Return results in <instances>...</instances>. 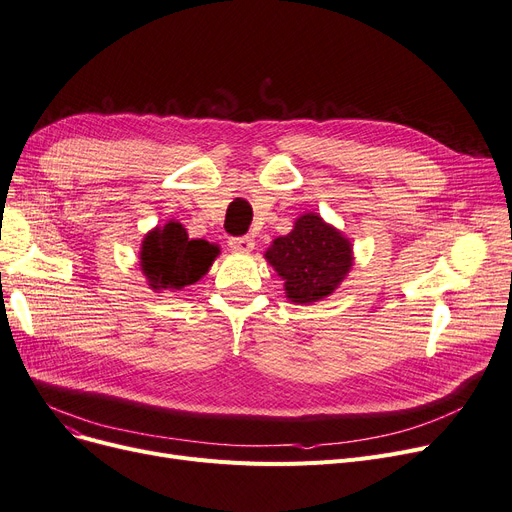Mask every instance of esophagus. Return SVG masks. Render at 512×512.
<instances>
[{"instance_id": "34e87169", "label": "esophagus", "mask_w": 512, "mask_h": 512, "mask_svg": "<svg viewBox=\"0 0 512 512\" xmlns=\"http://www.w3.org/2000/svg\"><path fill=\"white\" fill-rule=\"evenodd\" d=\"M228 247L238 253H251L255 247L253 236H234L228 240Z\"/></svg>"}]
</instances>
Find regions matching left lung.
Instances as JSON below:
<instances>
[{
	"label": "left lung",
	"mask_w": 512,
	"mask_h": 512,
	"mask_svg": "<svg viewBox=\"0 0 512 512\" xmlns=\"http://www.w3.org/2000/svg\"><path fill=\"white\" fill-rule=\"evenodd\" d=\"M265 259L284 280L293 303H314L332 295L353 265L351 242L318 213L301 215L293 230L265 251Z\"/></svg>",
	"instance_id": "obj_1"
}]
</instances>
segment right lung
I'll use <instances>...</instances> for the list:
<instances>
[{"label":"right lung","instance_id":"1","mask_svg":"<svg viewBox=\"0 0 512 512\" xmlns=\"http://www.w3.org/2000/svg\"><path fill=\"white\" fill-rule=\"evenodd\" d=\"M217 255V244L190 240L180 221H169L144 236L140 268L152 291H182L209 272Z\"/></svg>","mask_w":512,"mask_h":512}]
</instances>
